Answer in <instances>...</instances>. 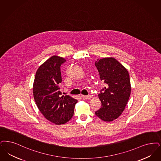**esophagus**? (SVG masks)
Listing matches in <instances>:
<instances>
[{
    "mask_svg": "<svg viewBox=\"0 0 161 161\" xmlns=\"http://www.w3.org/2000/svg\"><path fill=\"white\" fill-rule=\"evenodd\" d=\"M83 97L84 99H90V98H92L91 95H85V96H83Z\"/></svg>",
    "mask_w": 161,
    "mask_h": 161,
    "instance_id": "1",
    "label": "esophagus"
}]
</instances>
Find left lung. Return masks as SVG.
I'll return each mask as SVG.
<instances>
[{"mask_svg":"<svg viewBox=\"0 0 161 161\" xmlns=\"http://www.w3.org/2000/svg\"><path fill=\"white\" fill-rule=\"evenodd\" d=\"M100 79L106 87L98 95L102 107L95 114L105 122H111L121 115L131 92L128 71L116 58H105L95 62Z\"/></svg>","mask_w":161,"mask_h":161,"instance_id":"8db88e82","label":"left lung"}]
</instances>
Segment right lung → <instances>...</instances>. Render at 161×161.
<instances>
[{
    "label": "right lung",
    "instance_id": "obj_1",
    "mask_svg": "<svg viewBox=\"0 0 161 161\" xmlns=\"http://www.w3.org/2000/svg\"><path fill=\"white\" fill-rule=\"evenodd\" d=\"M64 58L53 56L39 67L33 86L35 101L39 110L50 122L64 124L71 120L77 100L69 95H62L60 66Z\"/></svg>",
    "mask_w": 161,
    "mask_h": 161
}]
</instances>
